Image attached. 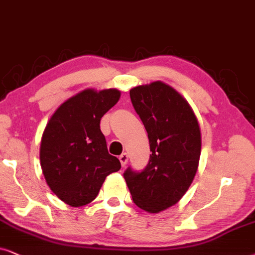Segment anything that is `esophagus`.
Wrapping results in <instances>:
<instances>
[{
  "mask_svg": "<svg viewBox=\"0 0 255 255\" xmlns=\"http://www.w3.org/2000/svg\"><path fill=\"white\" fill-rule=\"evenodd\" d=\"M119 159H120L122 167H125V165L127 164V162H128V154H127V152H122V154L119 156Z\"/></svg>",
  "mask_w": 255,
  "mask_h": 255,
  "instance_id": "esophagus-1",
  "label": "esophagus"
}]
</instances>
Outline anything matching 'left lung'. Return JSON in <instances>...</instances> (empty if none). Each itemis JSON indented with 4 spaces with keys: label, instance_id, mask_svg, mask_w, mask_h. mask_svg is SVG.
<instances>
[{
    "label": "left lung",
    "instance_id": "1",
    "mask_svg": "<svg viewBox=\"0 0 255 255\" xmlns=\"http://www.w3.org/2000/svg\"><path fill=\"white\" fill-rule=\"evenodd\" d=\"M129 96L151 154L143 170L128 167L124 177L135 204L156 213L176 204L192 183L201 157V129L188 101L161 81L134 87Z\"/></svg>",
    "mask_w": 255,
    "mask_h": 255
}]
</instances>
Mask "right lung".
Instances as JSON below:
<instances>
[{
    "instance_id": "add662e5",
    "label": "right lung",
    "mask_w": 255,
    "mask_h": 255,
    "mask_svg": "<svg viewBox=\"0 0 255 255\" xmlns=\"http://www.w3.org/2000/svg\"><path fill=\"white\" fill-rule=\"evenodd\" d=\"M120 99V91L85 90L65 101L47 122L40 144V165L47 185L70 206L86 205L105 178L120 170L108 154L100 120Z\"/></svg>"
}]
</instances>
